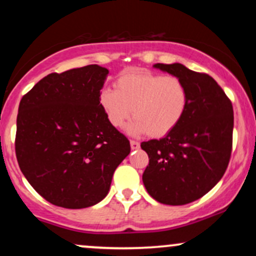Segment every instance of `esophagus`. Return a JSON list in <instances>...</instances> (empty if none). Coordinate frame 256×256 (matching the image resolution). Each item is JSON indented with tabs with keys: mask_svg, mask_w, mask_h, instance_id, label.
Segmentation results:
<instances>
[{
	"mask_svg": "<svg viewBox=\"0 0 256 256\" xmlns=\"http://www.w3.org/2000/svg\"><path fill=\"white\" fill-rule=\"evenodd\" d=\"M130 146L132 150H136V149L140 148V143H138L137 140H130Z\"/></svg>",
	"mask_w": 256,
	"mask_h": 256,
	"instance_id": "obj_1",
	"label": "esophagus"
}]
</instances>
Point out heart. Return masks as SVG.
I'll use <instances>...</instances> for the list:
<instances>
[{"label": "heart", "mask_w": 256, "mask_h": 256, "mask_svg": "<svg viewBox=\"0 0 256 256\" xmlns=\"http://www.w3.org/2000/svg\"><path fill=\"white\" fill-rule=\"evenodd\" d=\"M100 104L112 126L120 128L131 118L128 134L162 137L177 128L189 104L186 85L176 76L150 72L124 73L116 79V90L104 89Z\"/></svg>", "instance_id": "obj_1"}]
</instances>
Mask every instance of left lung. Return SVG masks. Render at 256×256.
Masks as SVG:
<instances>
[{"label": "left lung", "mask_w": 256, "mask_h": 256, "mask_svg": "<svg viewBox=\"0 0 256 256\" xmlns=\"http://www.w3.org/2000/svg\"><path fill=\"white\" fill-rule=\"evenodd\" d=\"M180 78L189 104L177 128L160 140L140 143L149 156L143 184L152 198L182 206L206 195L222 179L232 150V104L210 76L182 64H155Z\"/></svg>", "instance_id": "left-lung-1"}]
</instances>
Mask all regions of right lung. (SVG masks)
Wrapping results in <instances>:
<instances>
[{
    "label": "right lung",
    "instance_id": "obj_1",
    "mask_svg": "<svg viewBox=\"0 0 256 256\" xmlns=\"http://www.w3.org/2000/svg\"><path fill=\"white\" fill-rule=\"evenodd\" d=\"M108 70L98 64L50 73L22 96L16 154L36 192L58 207L79 210L102 201L130 142L100 104Z\"/></svg>",
    "mask_w": 256,
    "mask_h": 256
}]
</instances>
